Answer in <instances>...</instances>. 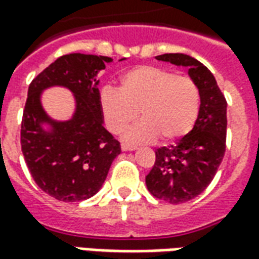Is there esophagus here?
I'll use <instances>...</instances> for the list:
<instances>
[{"label": "esophagus", "instance_id": "34e87169", "mask_svg": "<svg viewBox=\"0 0 259 259\" xmlns=\"http://www.w3.org/2000/svg\"><path fill=\"white\" fill-rule=\"evenodd\" d=\"M120 148H122V151H135L136 146H132V144H126V143H123V144L120 146Z\"/></svg>", "mask_w": 259, "mask_h": 259}]
</instances>
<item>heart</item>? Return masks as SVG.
Instances as JSON below:
<instances>
[{"label": "heart", "mask_w": 259, "mask_h": 259, "mask_svg": "<svg viewBox=\"0 0 259 259\" xmlns=\"http://www.w3.org/2000/svg\"><path fill=\"white\" fill-rule=\"evenodd\" d=\"M200 89L194 80L168 69L141 65L120 77V89L105 87L100 94L104 120L112 133H122L136 118L123 139L130 143H151L163 137L178 140L194 126L200 113Z\"/></svg>", "instance_id": "obj_1"}]
</instances>
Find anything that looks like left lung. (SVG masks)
Segmentation results:
<instances>
[{"label": "left lung", "mask_w": 259, "mask_h": 259, "mask_svg": "<svg viewBox=\"0 0 259 259\" xmlns=\"http://www.w3.org/2000/svg\"><path fill=\"white\" fill-rule=\"evenodd\" d=\"M158 61L183 66L200 89V113L194 127L175 146L155 151V163L146 176L148 191L159 200L182 204L211 183L226 148V100L211 70L186 54H163Z\"/></svg>", "instance_id": "8db88e82"}]
</instances>
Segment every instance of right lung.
<instances>
[{
  "mask_svg": "<svg viewBox=\"0 0 259 259\" xmlns=\"http://www.w3.org/2000/svg\"><path fill=\"white\" fill-rule=\"evenodd\" d=\"M111 62L109 57L69 54L29 85L22 152L37 186L59 201L76 202L97 194L120 154V144L104 127L100 105L98 73ZM53 87L66 88L74 96L75 111L69 119H54L42 107V93Z\"/></svg>",
  "mask_w": 259,
  "mask_h": 259,
  "instance_id": "add662e5",
  "label": "right lung"
}]
</instances>
